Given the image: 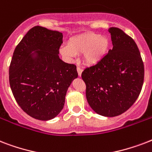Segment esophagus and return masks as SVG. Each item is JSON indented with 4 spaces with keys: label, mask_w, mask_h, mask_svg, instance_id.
<instances>
[{
    "label": "esophagus",
    "mask_w": 152,
    "mask_h": 152,
    "mask_svg": "<svg viewBox=\"0 0 152 152\" xmlns=\"http://www.w3.org/2000/svg\"><path fill=\"white\" fill-rule=\"evenodd\" d=\"M77 72H78V76H81V74H82V72H83V70H82V69H81L80 67H77Z\"/></svg>",
    "instance_id": "esophagus-1"
}]
</instances>
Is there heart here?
<instances>
[{
  "mask_svg": "<svg viewBox=\"0 0 152 152\" xmlns=\"http://www.w3.org/2000/svg\"><path fill=\"white\" fill-rule=\"evenodd\" d=\"M109 45L107 37L89 32L71 38L69 45L62 46L59 52L69 61H72L77 54L83 53V61L86 64L95 65L106 54Z\"/></svg>",
  "mask_w": 152,
  "mask_h": 152,
  "instance_id": "obj_1",
  "label": "heart"
}]
</instances>
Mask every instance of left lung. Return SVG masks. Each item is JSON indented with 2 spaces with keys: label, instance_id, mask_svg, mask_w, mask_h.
I'll return each instance as SVG.
<instances>
[{
  "label": "left lung",
  "instance_id": "8db88e82",
  "mask_svg": "<svg viewBox=\"0 0 152 152\" xmlns=\"http://www.w3.org/2000/svg\"><path fill=\"white\" fill-rule=\"evenodd\" d=\"M113 48L97 64L84 69L86 97L93 110L115 117L132 106L144 83V68L134 40L122 30L110 27Z\"/></svg>",
  "mask_w": 152,
  "mask_h": 152
}]
</instances>
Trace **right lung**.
<instances>
[{
	"mask_svg": "<svg viewBox=\"0 0 152 152\" xmlns=\"http://www.w3.org/2000/svg\"><path fill=\"white\" fill-rule=\"evenodd\" d=\"M62 33L36 26L15 47L9 67V83L25 113L41 121L54 118L64 107L76 66L60 59Z\"/></svg>",
	"mask_w": 152,
	"mask_h": 152,
	"instance_id": "add662e5",
	"label": "right lung"
}]
</instances>
